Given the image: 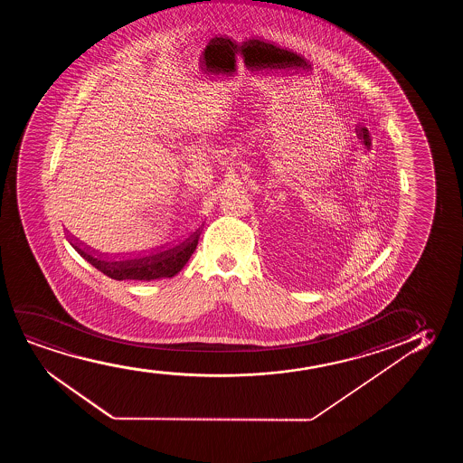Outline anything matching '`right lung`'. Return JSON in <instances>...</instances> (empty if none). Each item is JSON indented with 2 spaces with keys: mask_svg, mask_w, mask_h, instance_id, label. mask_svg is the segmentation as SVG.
I'll return each mask as SVG.
<instances>
[{
  "mask_svg": "<svg viewBox=\"0 0 463 463\" xmlns=\"http://www.w3.org/2000/svg\"><path fill=\"white\" fill-rule=\"evenodd\" d=\"M194 248H196V245L190 243V245H184L182 250L177 248L172 253L146 256L142 260L128 262L125 266H112V264L104 262V260H95L93 256L85 253L80 248L76 247V250L82 254L85 260H89L90 264H93L98 270H101L104 275H108L112 279H118V281H121V279L152 281V279H172L174 275H177L190 260Z\"/></svg>",
  "mask_w": 463,
  "mask_h": 463,
  "instance_id": "add662e5",
  "label": "right lung"
}]
</instances>
